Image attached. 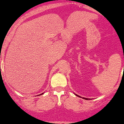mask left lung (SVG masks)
I'll return each instance as SVG.
<instances>
[{"label":"left lung","instance_id":"left-lung-1","mask_svg":"<svg viewBox=\"0 0 124 124\" xmlns=\"http://www.w3.org/2000/svg\"><path fill=\"white\" fill-rule=\"evenodd\" d=\"M74 94H75V95H76V96H78V97H79V98H83V99H84V100H92V99H91V98H87L81 97V96H79V95H77V94H76V93H74Z\"/></svg>","mask_w":124,"mask_h":124}]
</instances>
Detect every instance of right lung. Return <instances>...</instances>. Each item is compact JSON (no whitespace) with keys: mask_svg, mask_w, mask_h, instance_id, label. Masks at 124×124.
Segmentation results:
<instances>
[{"mask_svg":"<svg viewBox=\"0 0 124 124\" xmlns=\"http://www.w3.org/2000/svg\"><path fill=\"white\" fill-rule=\"evenodd\" d=\"M43 93H42V94H40V95H38V96H39V95H42Z\"/></svg>","mask_w":124,"mask_h":124,"instance_id":"right-lung-1","label":"right lung"}]
</instances>
